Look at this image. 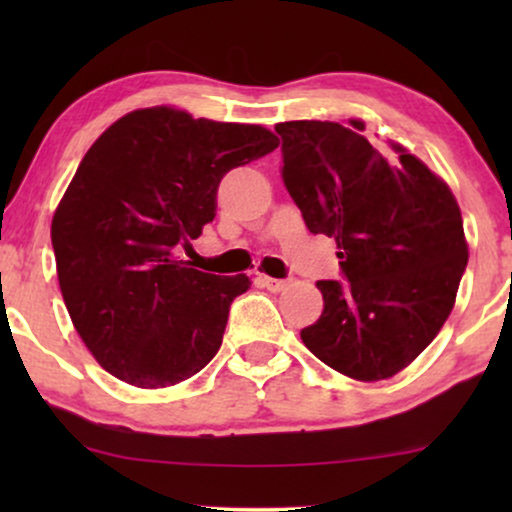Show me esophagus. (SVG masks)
<instances>
[{
	"label": "esophagus",
	"instance_id": "34e87169",
	"mask_svg": "<svg viewBox=\"0 0 512 512\" xmlns=\"http://www.w3.org/2000/svg\"><path fill=\"white\" fill-rule=\"evenodd\" d=\"M258 282H261V286H265L268 291H284L286 286H289V279H275V277H265L261 275L258 277Z\"/></svg>",
	"mask_w": 512,
	"mask_h": 512
}]
</instances>
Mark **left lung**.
<instances>
[{"mask_svg":"<svg viewBox=\"0 0 512 512\" xmlns=\"http://www.w3.org/2000/svg\"><path fill=\"white\" fill-rule=\"evenodd\" d=\"M282 179L314 235L335 237L342 279L317 282L324 312L305 347L354 380L396 375L450 317L468 263L457 200L422 160L382 156L331 121L275 125Z\"/></svg>","mask_w":512,"mask_h":512,"instance_id":"obj_1","label":"left lung"}]
</instances>
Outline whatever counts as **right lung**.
Segmentation results:
<instances>
[{
	"mask_svg": "<svg viewBox=\"0 0 512 512\" xmlns=\"http://www.w3.org/2000/svg\"><path fill=\"white\" fill-rule=\"evenodd\" d=\"M277 146L261 125L167 107L118 118L90 146L51 240L69 317L104 370L156 389L214 359L230 303L251 282L188 268L177 254L214 221L221 179Z\"/></svg>",
	"mask_w": 512,
	"mask_h": 512,
	"instance_id": "obj_1",
	"label": "right lung"
}]
</instances>
